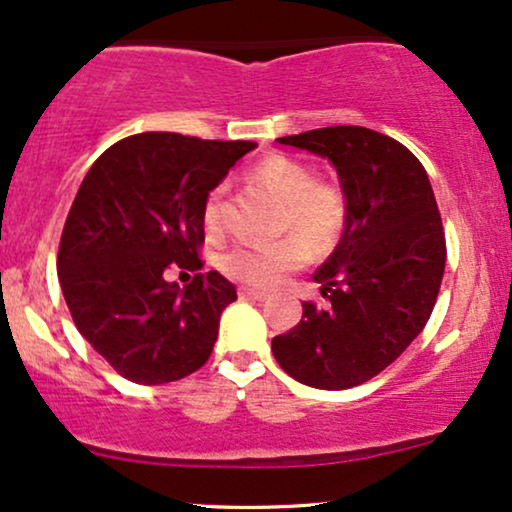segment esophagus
Returning <instances> with one entry per match:
<instances>
[{
  "label": "esophagus",
  "mask_w": 512,
  "mask_h": 512,
  "mask_svg": "<svg viewBox=\"0 0 512 512\" xmlns=\"http://www.w3.org/2000/svg\"><path fill=\"white\" fill-rule=\"evenodd\" d=\"M238 295H241V297H250V300H260V302L269 300L267 293H262V290H252V288H241V290H238Z\"/></svg>",
  "instance_id": "obj_1"
}]
</instances>
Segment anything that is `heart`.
<instances>
[{
    "mask_svg": "<svg viewBox=\"0 0 512 512\" xmlns=\"http://www.w3.org/2000/svg\"><path fill=\"white\" fill-rule=\"evenodd\" d=\"M250 179L283 203L281 229L293 231L274 243H238L222 257V269L245 286L271 288L304 267L309 253L321 257L338 245L347 224V198L340 186L316 181L314 170L290 155H267ZM219 219V191L205 203V224Z\"/></svg>",
    "mask_w": 512,
    "mask_h": 512,
    "instance_id": "b5f03b06",
    "label": "heart"
}]
</instances>
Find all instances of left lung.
<instances>
[{
  "mask_svg": "<svg viewBox=\"0 0 512 512\" xmlns=\"http://www.w3.org/2000/svg\"><path fill=\"white\" fill-rule=\"evenodd\" d=\"M328 158L347 198L333 255L314 271L323 304L271 340L288 375L347 390L385 371L416 340L442 286L446 241L428 172L409 148L366 127H323L276 139Z\"/></svg>",
  "mask_w": 512,
  "mask_h": 512,
  "instance_id": "1",
  "label": "left lung"
}]
</instances>
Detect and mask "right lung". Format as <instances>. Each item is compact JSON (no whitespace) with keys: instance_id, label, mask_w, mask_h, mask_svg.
<instances>
[{"instance_id":"add662e5","label":"right lung","mask_w":512,"mask_h":512,"mask_svg":"<svg viewBox=\"0 0 512 512\" xmlns=\"http://www.w3.org/2000/svg\"><path fill=\"white\" fill-rule=\"evenodd\" d=\"M255 141L177 132L120 139L89 167L58 245V278L77 331L122 378L163 385L210 359L219 316L236 300L217 271H200L205 203Z\"/></svg>"}]
</instances>
